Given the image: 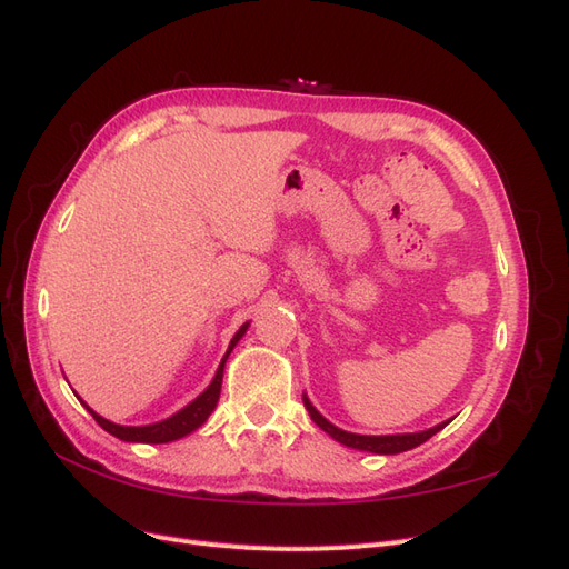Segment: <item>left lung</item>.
<instances>
[{
  "instance_id": "1",
  "label": "left lung",
  "mask_w": 569,
  "mask_h": 569,
  "mask_svg": "<svg viewBox=\"0 0 569 569\" xmlns=\"http://www.w3.org/2000/svg\"><path fill=\"white\" fill-rule=\"evenodd\" d=\"M303 406L308 410V416H311V420L322 429V432L330 435L335 441L349 446V449H358V451H370V453H382V456H389V453H401V451H408V449H416V446L425 443L429 437H435L439 429H443L446 425H449L451 420H446L432 429H427V432H416V435H391V437H366V435H351V432H343V429L335 427L332 422H327L320 412L311 406V401L306 399L303 396Z\"/></svg>"
}]
</instances>
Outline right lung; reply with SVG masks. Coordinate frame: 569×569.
<instances>
[{
  "label": "right lung",
  "instance_id": "right-lung-1",
  "mask_svg": "<svg viewBox=\"0 0 569 569\" xmlns=\"http://www.w3.org/2000/svg\"><path fill=\"white\" fill-rule=\"evenodd\" d=\"M247 325L239 327V332L232 337L230 341V349L226 353V358L220 360L218 366V372L213 377V382L209 385V389H206L201 396H197V399L184 406L180 412H176L173 418H168L163 422H157V425H147V427H123V425H113L109 420H104L101 416H97V412L84 406V401H80L84 408L90 410V416L97 420V425L101 429H107L109 435L118 437L120 441H140V443H168V441H176V439H182L187 437L189 432H194L197 427H201L206 420H209V416L213 412L218 399H220V385H222V368H226V360L230 356V351L234 349V343L242 339V335L247 332Z\"/></svg>",
  "mask_w": 569,
  "mask_h": 569
}]
</instances>
